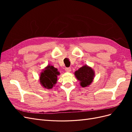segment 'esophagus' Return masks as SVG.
Returning a JSON list of instances; mask_svg holds the SVG:
<instances>
[{
  "label": "esophagus",
  "instance_id": "34e87169",
  "mask_svg": "<svg viewBox=\"0 0 132 132\" xmlns=\"http://www.w3.org/2000/svg\"><path fill=\"white\" fill-rule=\"evenodd\" d=\"M65 70L66 72H70V71H71V68H66L65 69Z\"/></svg>",
  "mask_w": 132,
  "mask_h": 132
}]
</instances>
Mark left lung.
<instances>
[{
  "label": "left lung",
  "mask_w": 132,
  "mask_h": 132,
  "mask_svg": "<svg viewBox=\"0 0 132 132\" xmlns=\"http://www.w3.org/2000/svg\"><path fill=\"white\" fill-rule=\"evenodd\" d=\"M75 75L78 80L80 81V85L84 87L89 85L94 77V71L90 67L84 65L75 72Z\"/></svg>",
  "instance_id": "left-lung-1"
}]
</instances>
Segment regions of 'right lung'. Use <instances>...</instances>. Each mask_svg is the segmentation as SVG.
Segmentation results:
<instances>
[{"label":"right lung","instance_id":"1","mask_svg":"<svg viewBox=\"0 0 132 132\" xmlns=\"http://www.w3.org/2000/svg\"><path fill=\"white\" fill-rule=\"evenodd\" d=\"M59 75L58 69L53 66L48 65L41 73L39 80L41 84L46 89H52L57 80V75Z\"/></svg>","mask_w":132,"mask_h":132}]
</instances>
